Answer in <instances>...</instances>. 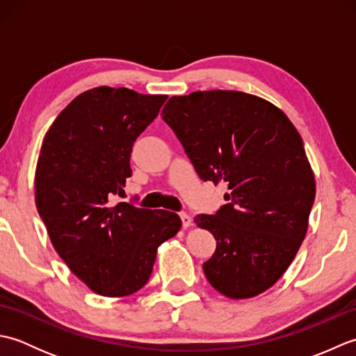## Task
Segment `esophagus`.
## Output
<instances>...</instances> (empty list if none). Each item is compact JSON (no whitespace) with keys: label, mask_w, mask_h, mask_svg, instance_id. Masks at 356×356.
<instances>
[{"label":"esophagus","mask_w":356,"mask_h":356,"mask_svg":"<svg viewBox=\"0 0 356 356\" xmlns=\"http://www.w3.org/2000/svg\"><path fill=\"white\" fill-rule=\"evenodd\" d=\"M180 220H182V226L185 229L190 228V226L193 225V218L188 216L186 213H180Z\"/></svg>","instance_id":"1"}]
</instances>
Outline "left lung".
<instances>
[{
	"label": "left lung",
	"mask_w": 356,
	"mask_h": 356,
	"mask_svg": "<svg viewBox=\"0 0 356 356\" xmlns=\"http://www.w3.org/2000/svg\"><path fill=\"white\" fill-rule=\"evenodd\" d=\"M162 119L200 179L228 184L229 203L194 217L217 240L203 263L209 284L232 300L268 291L303 243L315 199L297 128L274 104L236 90L171 96Z\"/></svg>",
	"instance_id": "obj_1"
}]
</instances>
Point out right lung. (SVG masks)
Returning a JSON list of instances; mask_svg holds the SVG:
<instances>
[{"mask_svg":"<svg viewBox=\"0 0 356 356\" xmlns=\"http://www.w3.org/2000/svg\"><path fill=\"white\" fill-rule=\"evenodd\" d=\"M166 97L125 87L87 90L42 139L35 171L38 213L69 269L104 297H127L145 286L157 248L182 228L170 211L110 203L131 176L133 143Z\"/></svg>","mask_w":356,"mask_h":356,"instance_id":"add662e5","label":"right lung"}]
</instances>
